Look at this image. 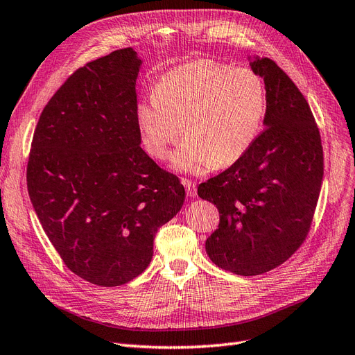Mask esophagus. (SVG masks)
I'll return each instance as SVG.
<instances>
[{"instance_id": "obj_1", "label": "esophagus", "mask_w": 355, "mask_h": 355, "mask_svg": "<svg viewBox=\"0 0 355 355\" xmlns=\"http://www.w3.org/2000/svg\"><path fill=\"white\" fill-rule=\"evenodd\" d=\"M182 184H184V187H186V191H187L189 198H196V194H198V191H196V184H194V182L191 180H182Z\"/></svg>"}]
</instances>
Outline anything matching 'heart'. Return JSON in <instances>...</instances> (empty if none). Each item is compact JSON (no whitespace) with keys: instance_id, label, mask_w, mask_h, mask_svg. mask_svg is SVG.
Masks as SVG:
<instances>
[{"instance_id":"heart-1","label":"heart","mask_w":355,"mask_h":355,"mask_svg":"<svg viewBox=\"0 0 355 355\" xmlns=\"http://www.w3.org/2000/svg\"><path fill=\"white\" fill-rule=\"evenodd\" d=\"M265 114V85L257 73L196 60L161 77L153 95L139 105L137 124L144 148L159 161L184 124L189 136L171 157V166L202 175L241 159L257 140Z\"/></svg>"}]
</instances>
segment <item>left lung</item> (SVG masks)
<instances>
[{
	"instance_id": "left-lung-1",
	"label": "left lung",
	"mask_w": 355,
	"mask_h": 355,
	"mask_svg": "<svg viewBox=\"0 0 355 355\" xmlns=\"http://www.w3.org/2000/svg\"><path fill=\"white\" fill-rule=\"evenodd\" d=\"M263 78L265 130L224 173L202 182L219 227L206 240L214 263L241 277L275 269L307 237L323 180L319 128L304 96L277 64L248 55Z\"/></svg>"
}]
</instances>
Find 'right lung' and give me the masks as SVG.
I'll use <instances>...</instances> for the list:
<instances>
[{"instance_id": "right-lung-1", "label": "right lung", "mask_w": 355, "mask_h": 355, "mask_svg": "<svg viewBox=\"0 0 355 355\" xmlns=\"http://www.w3.org/2000/svg\"><path fill=\"white\" fill-rule=\"evenodd\" d=\"M133 48L73 73L39 118L28 190L62 261L99 286L127 284L146 269L156 231L182 207L180 180L140 144Z\"/></svg>"}]
</instances>
